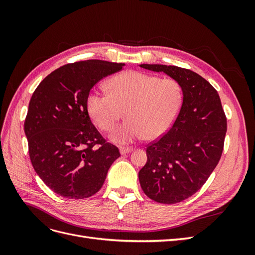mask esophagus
<instances>
[{
    "label": "esophagus",
    "mask_w": 255,
    "mask_h": 255,
    "mask_svg": "<svg viewBox=\"0 0 255 255\" xmlns=\"http://www.w3.org/2000/svg\"><path fill=\"white\" fill-rule=\"evenodd\" d=\"M133 151L132 148H123V146H121L120 148V153L122 154V155H125V154H128V153H130Z\"/></svg>",
    "instance_id": "obj_1"
}]
</instances>
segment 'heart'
Instances as JSON below:
<instances>
[{"label":"heart","mask_w":255,"mask_h":255,"mask_svg":"<svg viewBox=\"0 0 255 255\" xmlns=\"http://www.w3.org/2000/svg\"><path fill=\"white\" fill-rule=\"evenodd\" d=\"M110 94L90 91L87 110L95 125L112 130L126 112L127 121L114 130L112 140L128 144L144 136L154 140L166 134L180 114L184 101L181 83L172 78L129 70L107 83Z\"/></svg>","instance_id":"1"}]
</instances>
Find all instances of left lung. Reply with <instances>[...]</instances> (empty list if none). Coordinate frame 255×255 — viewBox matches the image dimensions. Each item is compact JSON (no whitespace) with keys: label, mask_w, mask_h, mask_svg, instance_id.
<instances>
[{"label":"left lung","mask_w":255,"mask_h":255,"mask_svg":"<svg viewBox=\"0 0 255 255\" xmlns=\"http://www.w3.org/2000/svg\"><path fill=\"white\" fill-rule=\"evenodd\" d=\"M179 81L184 101L170 129L146 146L145 165L138 173L153 201L179 203L201 188L220 160L227 117L217 90L198 73L176 66L142 64Z\"/></svg>","instance_id":"1"}]
</instances>
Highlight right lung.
<instances>
[{"mask_svg": "<svg viewBox=\"0 0 255 255\" xmlns=\"http://www.w3.org/2000/svg\"><path fill=\"white\" fill-rule=\"evenodd\" d=\"M125 64L90 59L60 67L38 85L28 104L24 132L36 173L55 194L85 199L101 189L120 156L92 125L91 88Z\"/></svg>", "mask_w": 255, "mask_h": 255, "instance_id": "add662e5", "label": "right lung"}]
</instances>
